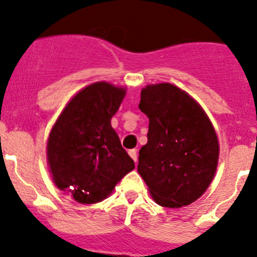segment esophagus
Instances as JSON below:
<instances>
[{"mask_svg": "<svg viewBox=\"0 0 257 257\" xmlns=\"http://www.w3.org/2000/svg\"><path fill=\"white\" fill-rule=\"evenodd\" d=\"M128 154H130L131 158L135 161V163L138 162V151H136V149H131V151H128Z\"/></svg>", "mask_w": 257, "mask_h": 257, "instance_id": "34e87169", "label": "esophagus"}]
</instances>
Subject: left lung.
<instances>
[{"label": "left lung", "instance_id": "8db88e82", "mask_svg": "<svg viewBox=\"0 0 257 257\" xmlns=\"http://www.w3.org/2000/svg\"><path fill=\"white\" fill-rule=\"evenodd\" d=\"M139 108L148 115L149 130L138 171L158 205H189L206 192L216 171L219 142L210 119L171 83L143 88Z\"/></svg>", "mask_w": 257, "mask_h": 257}]
</instances>
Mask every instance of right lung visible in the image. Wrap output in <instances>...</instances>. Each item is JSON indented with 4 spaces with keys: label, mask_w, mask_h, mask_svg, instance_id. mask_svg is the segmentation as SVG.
I'll return each mask as SVG.
<instances>
[{
    "label": "right lung",
    "mask_w": 257,
    "mask_h": 257,
    "mask_svg": "<svg viewBox=\"0 0 257 257\" xmlns=\"http://www.w3.org/2000/svg\"><path fill=\"white\" fill-rule=\"evenodd\" d=\"M123 96L124 88L92 83L68 103L50 133L47 160L52 179L79 203L100 202L135 169L110 126Z\"/></svg>",
    "instance_id": "right-lung-1"
}]
</instances>
